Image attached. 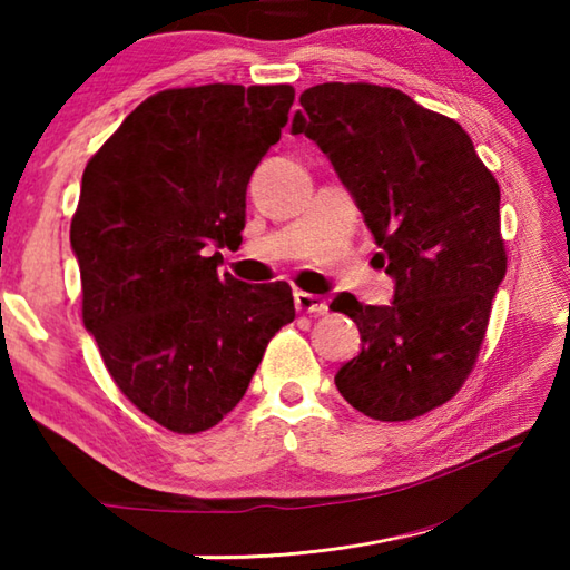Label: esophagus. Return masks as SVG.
<instances>
[{
  "label": "esophagus",
  "instance_id": "34e87169",
  "mask_svg": "<svg viewBox=\"0 0 570 570\" xmlns=\"http://www.w3.org/2000/svg\"><path fill=\"white\" fill-rule=\"evenodd\" d=\"M294 306H296V312H302V314H326V308H330L326 298H322L320 294H308V292H296Z\"/></svg>",
  "mask_w": 570,
  "mask_h": 570
}]
</instances>
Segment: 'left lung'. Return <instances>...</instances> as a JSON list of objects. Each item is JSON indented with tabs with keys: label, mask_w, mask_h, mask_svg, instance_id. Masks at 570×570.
<instances>
[{
	"label": "left lung",
	"mask_w": 570,
	"mask_h": 570,
	"mask_svg": "<svg viewBox=\"0 0 570 570\" xmlns=\"http://www.w3.org/2000/svg\"><path fill=\"white\" fill-rule=\"evenodd\" d=\"M292 132L332 160L394 278L390 306L332 302L356 322L362 352L334 384L372 420L404 422L468 380L505 276L500 188L455 120L370 82L302 92Z\"/></svg>",
	"instance_id": "obj_1"
}]
</instances>
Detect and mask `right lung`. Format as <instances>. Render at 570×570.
Here are the masks:
<instances>
[{
    "instance_id": "obj_1",
    "label": "right lung",
    "mask_w": 570,
    "mask_h": 570,
    "mask_svg": "<svg viewBox=\"0 0 570 570\" xmlns=\"http://www.w3.org/2000/svg\"><path fill=\"white\" fill-rule=\"evenodd\" d=\"M292 85H200L140 102L82 173L70 244L82 322L135 407L178 435L214 428L294 322L286 282L218 274L250 173L282 138Z\"/></svg>"
}]
</instances>
